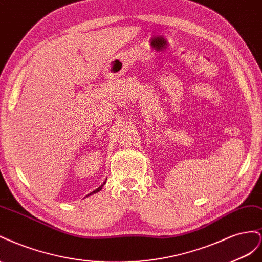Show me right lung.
Instances as JSON below:
<instances>
[{
  "instance_id": "obj_1",
  "label": "right lung",
  "mask_w": 262,
  "mask_h": 262,
  "mask_svg": "<svg viewBox=\"0 0 262 262\" xmlns=\"http://www.w3.org/2000/svg\"><path fill=\"white\" fill-rule=\"evenodd\" d=\"M104 184H105V182H104V183H103L102 185H100V186H99V188H98V189H96V190H94L93 192H91V193H90V194H88V195H86V196H89V195H92V194H94V193H98V192H100V191H101V189L103 188V185H104Z\"/></svg>"
}]
</instances>
